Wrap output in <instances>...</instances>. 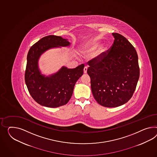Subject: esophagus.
Here are the masks:
<instances>
[{"label": "esophagus", "mask_w": 157, "mask_h": 157, "mask_svg": "<svg viewBox=\"0 0 157 157\" xmlns=\"http://www.w3.org/2000/svg\"><path fill=\"white\" fill-rule=\"evenodd\" d=\"M87 69H88V67H85L84 68V73H87Z\"/></svg>", "instance_id": "esophagus-1"}]
</instances>
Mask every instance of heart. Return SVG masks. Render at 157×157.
Instances as JSON below:
<instances>
[{
	"instance_id": "heart-1",
	"label": "heart",
	"mask_w": 157,
	"mask_h": 157,
	"mask_svg": "<svg viewBox=\"0 0 157 157\" xmlns=\"http://www.w3.org/2000/svg\"><path fill=\"white\" fill-rule=\"evenodd\" d=\"M100 41H95L92 43L86 45L83 49V52L85 55H90L94 52L97 49L96 52L94 53L93 57L99 60L104 55L105 53L108 50V45L107 44H102L101 45L99 48L98 47L100 45ZM99 48L98 49V48Z\"/></svg>"
}]
</instances>
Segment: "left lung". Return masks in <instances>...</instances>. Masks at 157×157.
I'll return each instance as SVG.
<instances>
[{"mask_svg":"<svg viewBox=\"0 0 157 157\" xmlns=\"http://www.w3.org/2000/svg\"><path fill=\"white\" fill-rule=\"evenodd\" d=\"M114 41L101 60L89 61L93 95L99 104L115 108L131 98L140 77L137 52L124 36L113 33Z\"/></svg>","mask_w":157,"mask_h":157,"instance_id":"8db88e82","label":"left lung"}]
</instances>
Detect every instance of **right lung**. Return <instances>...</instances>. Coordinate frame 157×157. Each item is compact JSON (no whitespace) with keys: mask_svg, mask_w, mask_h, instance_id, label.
Masks as SVG:
<instances>
[{"mask_svg":"<svg viewBox=\"0 0 157 157\" xmlns=\"http://www.w3.org/2000/svg\"><path fill=\"white\" fill-rule=\"evenodd\" d=\"M68 39L49 35L41 39L29 49L25 81L31 96L39 104L57 108L67 104L72 96L75 84L83 75L84 65L73 69L63 66L56 72L46 76L39 65L41 56L49 49L70 47Z\"/></svg>","mask_w":157,"mask_h":157,"instance_id":"obj_1","label":"right lung"}]
</instances>
